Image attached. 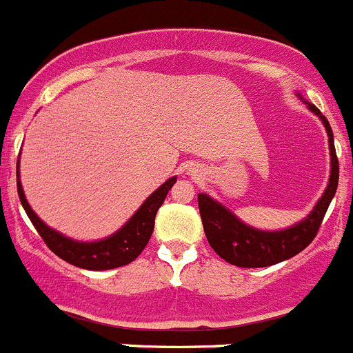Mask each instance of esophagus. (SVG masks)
Instances as JSON below:
<instances>
[{
	"instance_id": "esophagus-1",
	"label": "esophagus",
	"mask_w": 353,
	"mask_h": 353,
	"mask_svg": "<svg viewBox=\"0 0 353 353\" xmlns=\"http://www.w3.org/2000/svg\"><path fill=\"white\" fill-rule=\"evenodd\" d=\"M190 175H194V172H192V173H190Z\"/></svg>"
}]
</instances>
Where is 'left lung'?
I'll return each instance as SVG.
<instances>
[{"instance_id": "obj_1", "label": "left lung", "mask_w": 353, "mask_h": 353, "mask_svg": "<svg viewBox=\"0 0 353 353\" xmlns=\"http://www.w3.org/2000/svg\"><path fill=\"white\" fill-rule=\"evenodd\" d=\"M300 96V94H299ZM310 111L321 118L324 128L327 132V142H330V156H331V173L327 187L312 211L303 218L302 221L290 228L278 230V232H263V230L252 228L240 221L230 209L216 202L208 194H199V211H201L204 233L208 236L209 245L214 249L221 259L226 263L239 268H266L273 264L287 261L290 257L302 252L307 245L317 235L324 214L330 208L331 199L336 194L338 187V158L334 151L333 130L330 127V121L326 120L323 113L317 110L314 104L307 103Z\"/></svg>"}]
</instances>
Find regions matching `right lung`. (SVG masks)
I'll return each instance as SVG.
<instances>
[{
    "instance_id": "add662e5",
    "label": "right lung",
    "mask_w": 353,
    "mask_h": 353,
    "mask_svg": "<svg viewBox=\"0 0 353 353\" xmlns=\"http://www.w3.org/2000/svg\"><path fill=\"white\" fill-rule=\"evenodd\" d=\"M175 181L176 176H172L158 190L152 192L145 199L144 204L135 211V214L117 233L110 235L108 239L97 240V242H79V240L68 239L57 230L50 228L32 211V208L27 202L26 194H23L22 183H20L19 161H17V190H19L20 202H22L32 225L36 226L41 239L63 261L90 271H104L125 266V264H130L132 261L141 256V252L151 239L152 230H154L156 212L165 202L166 194L175 185Z\"/></svg>"
}]
</instances>
